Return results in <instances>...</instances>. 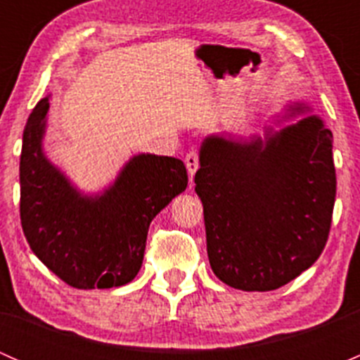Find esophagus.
I'll use <instances>...</instances> for the list:
<instances>
[{"label": "esophagus", "instance_id": "34e87169", "mask_svg": "<svg viewBox=\"0 0 360 360\" xmlns=\"http://www.w3.org/2000/svg\"><path fill=\"white\" fill-rule=\"evenodd\" d=\"M184 163H186L188 174H190V177L193 179V176L198 170V155L195 153V151H190V153L186 155V158H184Z\"/></svg>", "mask_w": 360, "mask_h": 360}]
</instances>
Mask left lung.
<instances>
[{
	"mask_svg": "<svg viewBox=\"0 0 360 360\" xmlns=\"http://www.w3.org/2000/svg\"><path fill=\"white\" fill-rule=\"evenodd\" d=\"M198 160L195 191L221 282L274 291L317 261L331 228L336 172L333 132L311 106L288 104L261 136L210 134Z\"/></svg>",
	"mask_w": 360,
	"mask_h": 360,
	"instance_id": "left-lung-1",
	"label": "left lung"
}]
</instances>
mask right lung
I'll return each instance as SVG.
<instances>
[{
	"mask_svg": "<svg viewBox=\"0 0 360 360\" xmlns=\"http://www.w3.org/2000/svg\"><path fill=\"white\" fill-rule=\"evenodd\" d=\"M50 96L29 115L20 153V221L39 261L76 289L134 281L153 217L188 186L179 158L137 153L103 191L85 193L45 155Z\"/></svg>",
	"mask_w": 360,
	"mask_h": 360,
	"instance_id": "right-lung-1",
	"label": "right lung"
}]
</instances>
